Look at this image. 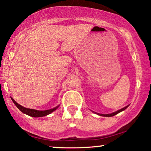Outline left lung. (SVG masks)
Wrapping results in <instances>:
<instances>
[{
	"mask_svg": "<svg viewBox=\"0 0 151 151\" xmlns=\"http://www.w3.org/2000/svg\"><path fill=\"white\" fill-rule=\"evenodd\" d=\"M128 107H129V105L126 106L124 107V108L121 109H120V110H118V111H116L114 112V113H111V114H98V113H96V114H97L98 115H99V116H105V117H111V116H114L116 115L117 114L120 113V112L123 111H124V110H125L126 109H127Z\"/></svg>",
	"mask_w": 151,
	"mask_h": 151,
	"instance_id": "8db88e82",
	"label": "left lung"
}]
</instances>
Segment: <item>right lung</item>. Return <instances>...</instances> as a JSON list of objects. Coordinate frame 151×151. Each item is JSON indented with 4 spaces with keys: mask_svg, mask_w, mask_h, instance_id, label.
<instances>
[{
    "mask_svg": "<svg viewBox=\"0 0 151 151\" xmlns=\"http://www.w3.org/2000/svg\"><path fill=\"white\" fill-rule=\"evenodd\" d=\"M11 99H12V101H13V103L15 104V105L18 107V109L20 111H22L23 114L30 116L35 117V118L42 117V116H45L48 115V114H50L51 113H52L54 111H55L56 109H58V107L60 106V105H58V106H57L56 107H55V108L51 109H48V110L39 111V110H35V109L25 108V107L22 106L20 105L19 104L17 103V102L15 101L13 98H11Z\"/></svg>",
    "mask_w": 151,
    "mask_h": 151,
    "instance_id": "obj_1",
    "label": "right lung"
}]
</instances>
